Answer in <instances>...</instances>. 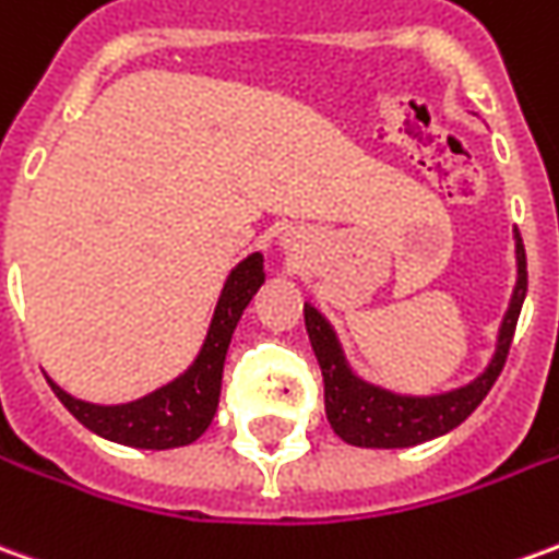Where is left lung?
Here are the masks:
<instances>
[{
  "instance_id": "left-lung-1",
  "label": "left lung",
  "mask_w": 559,
  "mask_h": 559,
  "mask_svg": "<svg viewBox=\"0 0 559 559\" xmlns=\"http://www.w3.org/2000/svg\"><path fill=\"white\" fill-rule=\"evenodd\" d=\"M514 266H518L514 290H511L509 308L499 323L493 357L484 366V372L475 374L469 384L442 390V393H427V396L381 388L354 372L333 323L311 302H306V330L320 362L326 420L335 429V436L342 442L357 444V448H412V444L439 439L444 432L460 427L481 405V400L490 393L493 381L502 372L506 357H509L511 335H514L521 308H524L526 253L518 229H514Z\"/></svg>"
}]
</instances>
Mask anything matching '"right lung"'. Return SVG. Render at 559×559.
<instances>
[{
	"label": "right lung",
	"instance_id": "obj_1",
	"mask_svg": "<svg viewBox=\"0 0 559 559\" xmlns=\"http://www.w3.org/2000/svg\"><path fill=\"white\" fill-rule=\"evenodd\" d=\"M263 281H266L263 253H248L239 266L226 275L209 333L193 362L163 388L151 390L139 400L117 402V405L78 400L48 378L50 390L72 412L78 424H84L90 432L103 436L108 442L144 448V451H169V448L197 442L217 412L226 350L239 326L241 311L248 308L253 293L263 287Z\"/></svg>",
	"mask_w": 559,
	"mask_h": 559
}]
</instances>
